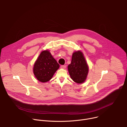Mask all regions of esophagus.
I'll return each mask as SVG.
<instances>
[{"instance_id":"1","label":"esophagus","mask_w":127,"mask_h":127,"mask_svg":"<svg viewBox=\"0 0 127 127\" xmlns=\"http://www.w3.org/2000/svg\"><path fill=\"white\" fill-rule=\"evenodd\" d=\"M60 67L62 69H65L66 68V65H61Z\"/></svg>"}]
</instances>
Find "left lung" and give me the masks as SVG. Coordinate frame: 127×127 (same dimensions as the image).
I'll list each match as a JSON object with an SVG mask.
<instances>
[{
	"label": "left lung",
	"mask_w": 127,
	"mask_h": 127,
	"mask_svg": "<svg viewBox=\"0 0 127 127\" xmlns=\"http://www.w3.org/2000/svg\"><path fill=\"white\" fill-rule=\"evenodd\" d=\"M68 69L71 79L74 82L77 83L84 82L88 74V66L81 52L73 53Z\"/></svg>",
	"instance_id": "left-lung-1"
}]
</instances>
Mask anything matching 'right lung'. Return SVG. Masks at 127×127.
Masks as SVG:
<instances>
[{"mask_svg": "<svg viewBox=\"0 0 127 127\" xmlns=\"http://www.w3.org/2000/svg\"><path fill=\"white\" fill-rule=\"evenodd\" d=\"M59 66L49 51H43L34 64L33 73L39 81L46 82L52 78Z\"/></svg>", "mask_w": 127, "mask_h": 127, "instance_id": "right-lung-1", "label": "right lung"}]
</instances>
